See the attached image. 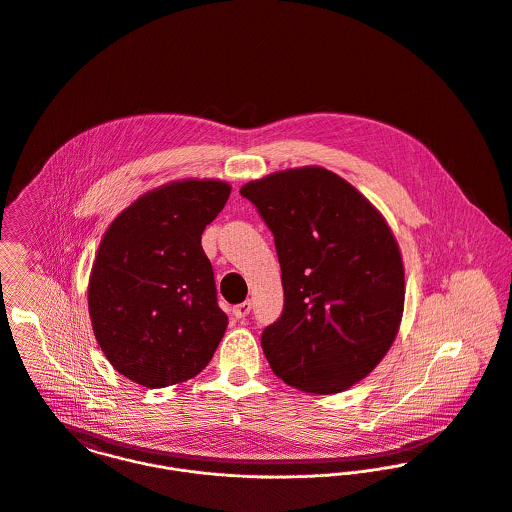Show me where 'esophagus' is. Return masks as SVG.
Returning <instances> with one entry per match:
<instances>
[{"label":"esophagus","instance_id":"esophagus-1","mask_svg":"<svg viewBox=\"0 0 512 512\" xmlns=\"http://www.w3.org/2000/svg\"><path fill=\"white\" fill-rule=\"evenodd\" d=\"M249 312H251V302H249V300H245V302L233 306V316H235V318H245Z\"/></svg>","mask_w":512,"mask_h":512}]
</instances>
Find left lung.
<instances>
[{
	"label": "left lung",
	"mask_w": 512,
	"mask_h": 512,
	"mask_svg": "<svg viewBox=\"0 0 512 512\" xmlns=\"http://www.w3.org/2000/svg\"><path fill=\"white\" fill-rule=\"evenodd\" d=\"M241 196L273 231L284 308L261 345L273 373L314 395L365 379L397 338L404 267L383 214L322 167L251 180Z\"/></svg>",
	"instance_id": "8db88e82"
}]
</instances>
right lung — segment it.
Segmentation results:
<instances>
[{"mask_svg": "<svg viewBox=\"0 0 512 512\" xmlns=\"http://www.w3.org/2000/svg\"><path fill=\"white\" fill-rule=\"evenodd\" d=\"M231 186L184 178L153 188L106 229L88 283L98 345L115 371L149 389L196 377L228 328L202 233Z\"/></svg>", "mask_w": 512, "mask_h": 512, "instance_id": "1", "label": "right lung"}]
</instances>
